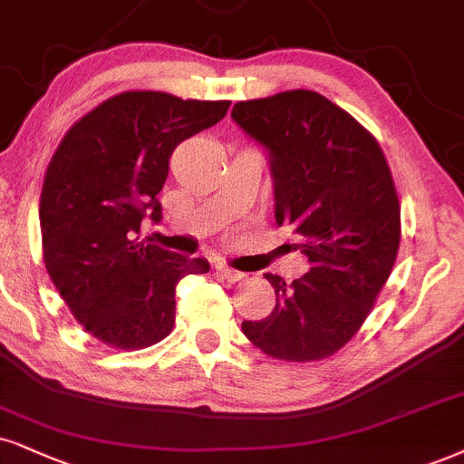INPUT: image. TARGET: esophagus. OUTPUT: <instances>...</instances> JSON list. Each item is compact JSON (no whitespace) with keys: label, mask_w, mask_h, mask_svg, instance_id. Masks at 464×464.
<instances>
[{"label":"esophagus","mask_w":464,"mask_h":464,"mask_svg":"<svg viewBox=\"0 0 464 464\" xmlns=\"http://www.w3.org/2000/svg\"><path fill=\"white\" fill-rule=\"evenodd\" d=\"M215 268L223 279H227V282H241V279L245 277V273L237 271V268H232V266H227L226 262H217Z\"/></svg>","instance_id":"esophagus-1"}]
</instances>
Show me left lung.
<instances>
[{
	"instance_id": "8db88e82",
	"label": "left lung",
	"mask_w": 464,
	"mask_h": 464,
	"mask_svg": "<svg viewBox=\"0 0 464 464\" xmlns=\"http://www.w3.org/2000/svg\"><path fill=\"white\" fill-rule=\"evenodd\" d=\"M232 118L271 154L276 219L310 260L293 284L266 273L276 307L243 334L273 359H327L362 329L398 258L392 169L374 135L312 90L241 101Z\"/></svg>"
}]
</instances>
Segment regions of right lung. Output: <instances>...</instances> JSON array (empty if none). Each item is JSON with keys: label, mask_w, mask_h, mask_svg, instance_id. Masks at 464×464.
Listing matches in <instances>:
<instances>
[{"label": "right lung", "mask_w": 464, "mask_h": 464, "mask_svg": "<svg viewBox=\"0 0 464 464\" xmlns=\"http://www.w3.org/2000/svg\"><path fill=\"white\" fill-rule=\"evenodd\" d=\"M230 101L127 90L62 137L40 193L43 260L77 323L102 344L140 351L169 335L176 284L208 262L140 241L161 219L159 191L174 148L213 127Z\"/></svg>", "instance_id": "add662e5"}]
</instances>
